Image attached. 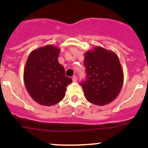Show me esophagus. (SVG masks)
I'll list each match as a JSON object with an SVG mask.
<instances>
[{"label": "esophagus", "instance_id": "34e87169", "mask_svg": "<svg viewBox=\"0 0 148 148\" xmlns=\"http://www.w3.org/2000/svg\"><path fill=\"white\" fill-rule=\"evenodd\" d=\"M73 82H77V76H76V75H73Z\"/></svg>", "mask_w": 148, "mask_h": 148}]
</instances>
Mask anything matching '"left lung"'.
Returning <instances> with one entry per match:
<instances>
[{"instance_id":"obj_1","label":"left lung","mask_w":148,"mask_h":148,"mask_svg":"<svg viewBox=\"0 0 148 148\" xmlns=\"http://www.w3.org/2000/svg\"><path fill=\"white\" fill-rule=\"evenodd\" d=\"M84 64L86 78L80 85L87 100L99 106L113 101L119 94L124 82L117 55L96 47L85 53Z\"/></svg>"}]
</instances>
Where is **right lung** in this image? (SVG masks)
<instances>
[{
  "label": "right lung",
  "instance_id": "right-lung-1",
  "mask_svg": "<svg viewBox=\"0 0 148 148\" xmlns=\"http://www.w3.org/2000/svg\"><path fill=\"white\" fill-rule=\"evenodd\" d=\"M59 49L47 45L32 51L28 57L23 81L29 94L41 105L51 106L61 101L66 87L73 81L65 75L58 63Z\"/></svg>",
  "mask_w": 148,
  "mask_h": 148
}]
</instances>
